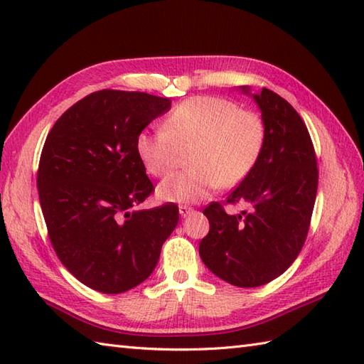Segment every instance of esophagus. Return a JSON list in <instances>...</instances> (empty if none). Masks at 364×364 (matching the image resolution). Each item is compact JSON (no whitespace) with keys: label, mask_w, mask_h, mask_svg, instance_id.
Returning a JSON list of instances; mask_svg holds the SVG:
<instances>
[{"label":"esophagus","mask_w":364,"mask_h":364,"mask_svg":"<svg viewBox=\"0 0 364 364\" xmlns=\"http://www.w3.org/2000/svg\"><path fill=\"white\" fill-rule=\"evenodd\" d=\"M192 213H194V210H192L191 206H188V205H181L180 206V214L183 215V218H186V215H189Z\"/></svg>","instance_id":"esophagus-1"}]
</instances>
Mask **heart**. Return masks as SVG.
<instances>
[{
    "label": "heart",
    "mask_w": 364,
    "mask_h": 364,
    "mask_svg": "<svg viewBox=\"0 0 364 364\" xmlns=\"http://www.w3.org/2000/svg\"><path fill=\"white\" fill-rule=\"evenodd\" d=\"M166 129H144L136 151L145 170L166 176L189 151L191 168L166 178L158 196L166 202H198L219 186L235 188L249 176L264 151L266 123L222 97H192L178 103Z\"/></svg>",
    "instance_id": "1"
}]
</instances>
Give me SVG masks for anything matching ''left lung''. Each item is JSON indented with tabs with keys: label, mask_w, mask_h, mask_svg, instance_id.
Returning <instances> with one entry per match:
<instances>
[{
	"label": "left lung",
	"mask_w": 364,
	"mask_h": 364,
	"mask_svg": "<svg viewBox=\"0 0 364 364\" xmlns=\"http://www.w3.org/2000/svg\"><path fill=\"white\" fill-rule=\"evenodd\" d=\"M253 98L266 123L264 151L225 202L205 208L210 233L198 247L205 266L239 288L275 280L299 257L319 180L314 145L297 111L266 87ZM237 203L249 204L250 211L227 215L225 205Z\"/></svg>",
	"instance_id": "obj_1"
}]
</instances>
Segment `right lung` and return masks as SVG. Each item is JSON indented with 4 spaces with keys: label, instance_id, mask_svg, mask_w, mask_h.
Listing matches in <instances>:
<instances>
[{
    "label": "right lung",
    "instance_id": "right-lung-1",
    "mask_svg": "<svg viewBox=\"0 0 364 364\" xmlns=\"http://www.w3.org/2000/svg\"><path fill=\"white\" fill-rule=\"evenodd\" d=\"M168 107V98L103 89L68 107L46 136L37 189L48 237L68 272L98 292L146 280L180 219L175 203L134 210L154 191L136 139Z\"/></svg>",
    "mask_w": 364,
    "mask_h": 364
}]
</instances>
